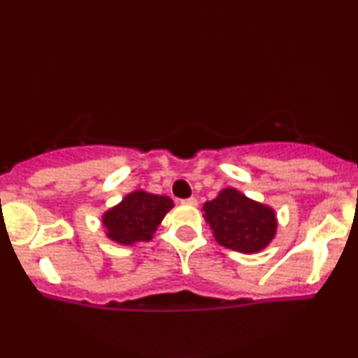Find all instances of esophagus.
Here are the masks:
<instances>
[{"label":"esophagus","instance_id":"esophagus-1","mask_svg":"<svg viewBox=\"0 0 358 358\" xmlns=\"http://www.w3.org/2000/svg\"><path fill=\"white\" fill-rule=\"evenodd\" d=\"M182 203H183V205H190V207H196V205H199V202H196V199H195V196H190V199L183 200Z\"/></svg>","mask_w":358,"mask_h":358}]
</instances>
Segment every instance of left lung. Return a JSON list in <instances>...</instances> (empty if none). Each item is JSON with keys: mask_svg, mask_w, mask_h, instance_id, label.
I'll use <instances>...</instances> for the list:
<instances>
[{"mask_svg": "<svg viewBox=\"0 0 358 358\" xmlns=\"http://www.w3.org/2000/svg\"><path fill=\"white\" fill-rule=\"evenodd\" d=\"M202 210L215 241L227 249L256 254L276 237V210L234 187L220 190L215 199L203 203Z\"/></svg>", "mask_w": 358, "mask_h": 358, "instance_id": "left-lung-1", "label": "left lung"}]
</instances>
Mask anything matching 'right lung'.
<instances>
[{"mask_svg":"<svg viewBox=\"0 0 358 358\" xmlns=\"http://www.w3.org/2000/svg\"><path fill=\"white\" fill-rule=\"evenodd\" d=\"M173 205V200L166 195L145 190L127 193L121 202L102 213L106 237L121 245L150 242Z\"/></svg>","mask_w":358,"mask_h":358,"instance_id":"add662e5","label":"right lung"}]
</instances>
